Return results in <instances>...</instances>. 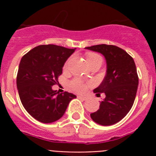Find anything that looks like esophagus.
Wrapping results in <instances>:
<instances>
[{
  "instance_id": "1",
  "label": "esophagus",
  "mask_w": 156,
  "mask_h": 156,
  "mask_svg": "<svg viewBox=\"0 0 156 156\" xmlns=\"http://www.w3.org/2000/svg\"><path fill=\"white\" fill-rule=\"evenodd\" d=\"M78 99H80V100H84V101L87 100V96H83V95H79V96H78Z\"/></svg>"
}]
</instances>
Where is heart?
<instances>
[{"mask_svg": "<svg viewBox=\"0 0 156 156\" xmlns=\"http://www.w3.org/2000/svg\"><path fill=\"white\" fill-rule=\"evenodd\" d=\"M86 60H87V62L88 65H90V64L93 63V62H95V61H102V59H101V57L99 55L93 53V52H87V53H86ZM69 61V60L65 65V68H66L68 66ZM70 87L75 91H78V92H84L87 89L88 84L83 83V81L79 80V79H74V80H73L70 83Z\"/></svg>", "mask_w": 156, "mask_h": 156, "instance_id": "1", "label": "heart"}]
</instances>
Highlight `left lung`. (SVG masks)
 <instances>
[{
    "instance_id": "8db88e82",
    "label": "left lung",
    "mask_w": 156,
    "mask_h": 156,
    "mask_svg": "<svg viewBox=\"0 0 156 156\" xmlns=\"http://www.w3.org/2000/svg\"><path fill=\"white\" fill-rule=\"evenodd\" d=\"M104 55L107 73L94 93L106 97L100 102V108L90 114L93 121L101 126H112L127 115L133 106L138 90V77L133 59L115 45L99 44L86 48Z\"/></svg>"
}]
</instances>
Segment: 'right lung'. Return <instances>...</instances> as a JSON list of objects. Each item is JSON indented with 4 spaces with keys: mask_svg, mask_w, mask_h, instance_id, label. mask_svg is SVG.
Returning a JSON list of instances; mask_svg holds the SVG:
<instances>
[{
    "mask_svg": "<svg viewBox=\"0 0 156 156\" xmlns=\"http://www.w3.org/2000/svg\"><path fill=\"white\" fill-rule=\"evenodd\" d=\"M74 51L54 44L40 45L21 59L17 75L18 94L24 108L37 121H57L76 98L72 93H58L52 89L58 83L64 64Z\"/></svg>",
    "mask_w": 156,
    "mask_h": 156,
    "instance_id": "1",
    "label": "right lung"
}]
</instances>
